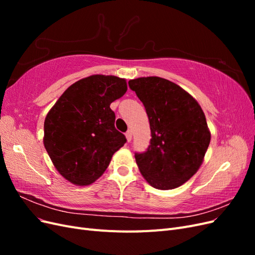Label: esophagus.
<instances>
[{
    "instance_id": "esophagus-1",
    "label": "esophagus",
    "mask_w": 255,
    "mask_h": 255,
    "mask_svg": "<svg viewBox=\"0 0 255 255\" xmlns=\"http://www.w3.org/2000/svg\"><path fill=\"white\" fill-rule=\"evenodd\" d=\"M132 130L130 129H128V132L126 133V137H127V139H128V141L129 142L130 140H132Z\"/></svg>"
}]
</instances>
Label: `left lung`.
Listing matches in <instances>:
<instances>
[{
  "mask_svg": "<svg viewBox=\"0 0 255 255\" xmlns=\"http://www.w3.org/2000/svg\"><path fill=\"white\" fill-rule=\"evenodd\" d=\"M148 115L146 151L135 153L138 168L151 186L173 189L201 166L211 141L205 115L188 92L170 81L149 76L128 81Z\"/></svg>",
  "mask_w": 255,
  "mask_h": 255,
  "instance_id": "left-lung-1",
  "label": "left lung"
}]
</instances>
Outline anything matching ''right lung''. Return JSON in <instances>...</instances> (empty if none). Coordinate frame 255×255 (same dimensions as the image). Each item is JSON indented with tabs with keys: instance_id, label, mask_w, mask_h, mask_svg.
<instances>
[{
	"instance_id": "obj_1",
	"label": "right lung",
	"mask_w": 255,
	"mask_h": 255,
	"mask_svg": "<svg viewBox=\"0 0 255 255\" xmlns=\"http://www.w3.org/2000/svg\"><path fill=\"white\" fill-rule=\"evenodd\" d=\"M127 89L125 79L91 75L72 84L48 113L44 148L66 180L82 186L94 183L127 142L110 107Z\"/></svg>"
}]
</instances>
